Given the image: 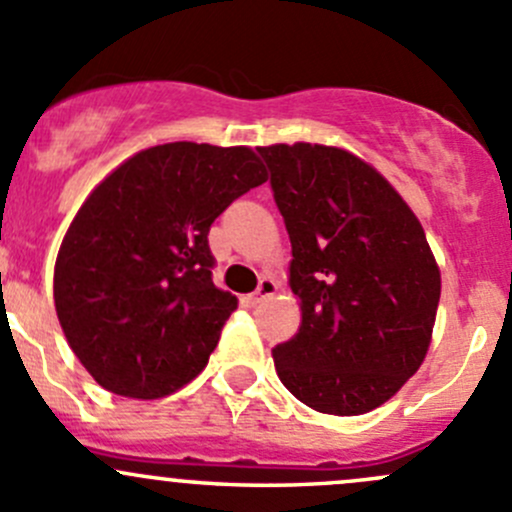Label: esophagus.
Instances as JSON below:
<instances>
[{
    "mask_svg": "<svg viewBox=\"0 0 512 512\" xmlns=\"http://www.w3.org/2000/svg\"><path fill=\"white\" fill-rule=\"evenodd\" d=\"M276 291H278V283L273 281V278L263 276L261 281H258V288H256V291L251 293L249 298H246V300H249L251 305H258V303H261L263 298H268V295H273V293H276Z\"/></svg>",
    "mask_w": 512,
    "mask_h": 512,
    "instance_id": "34e87169",
    "label": "esophagus"
}]
</instances>
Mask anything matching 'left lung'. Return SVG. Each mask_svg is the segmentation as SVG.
I'll return each mask as SVG.
<instances>
[{
  "label": "left lung",
  "mask_w": 512,
  "mask_h": 512,
  "mask_svg": "<svg viewBox=\"0 0 512 512\" xmlns=\"http://www.w3.org/2000/svg\"><path fill=\"white\" fill-rule=\"evenodd\" d=\"M291 239L300 330L273 347L283 387L310 409L357 416L424 362L441 273L419 219L374 167L340 147H258Z\"/></svg>",
  "instance_id": "1"
}]
</instances>
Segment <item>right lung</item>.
Wrapping results in <instances>:
<instances>
[{"label":"right lung","instance_id":"right-lung-1","mask_svg":"<svg viewBox=\"0 0 512 512\" xmlns=\"http://www.w3.org/2000/svg\"><path fill=\"white\" fill-rule=\"evenodd\" d=\"M266 182L249 147L167 142L110 172L56 258V315L100 387L160 399L207 367L236 298L212 281L209 226Z\"/></svg>","mask_w":512,"mask_h":512}]
</instances>
